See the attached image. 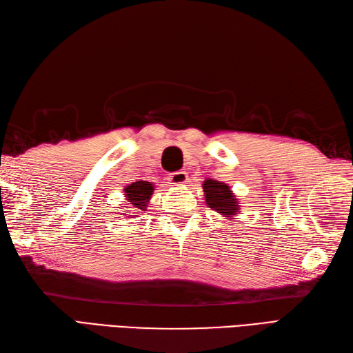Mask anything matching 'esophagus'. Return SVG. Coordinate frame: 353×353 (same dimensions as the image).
I'll use <instances>...</instances> for the list:
<instances>
[{"label": "esophagus", "instance_id": "1", "mask_svg": "<svg viewBox=\"0 0 353 353\" xmlns=\"http://www.w3.org/2000/svg\"><path fill=\"white\" fill-rule=\"evenodd\" d=\"M168 181L170 185H175V187H183L188 183V175L187 172L184 170H179V172H174V174H170L168 176Z\"/></svg>", "mask_w": 353, "mask_h": 353}]
</instances>
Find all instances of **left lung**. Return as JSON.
Wrapping results in <instances>:
<instances>
[{
	"instance_id": "left-lung-1",
	"label": "left lung",
	"mask_w": 353,
	"mask_h": 353,
	"mask_svg": "<svg viewBox=\"0 0 353 353\" xmlns=\"http://www.w3.org/2000/svg\"><path fill=\"white\" fill-rule=\"evenodd\" d=\"M202 187L206 205L210 208L219 211L226 219L235 217V214L239 212L236 196L232 193L228 184L216 181V179H206Z\"/></svg>"
}]
</instances>
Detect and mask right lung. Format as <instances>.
<instances>
[{"instance_id": "1", "label": "right lung", "mask_w": 353, "mask_h": 353, "mask_svg": "<svg viewBox=\"0 0 353 353\" xmlns=\"http://www.w3.org/2000/svg\"><path fill=\"white\" fill-rule=\"evenodd\" d=\"M152 192L154 185L148 181H136L130 185H127L124 188V193L127 202H130L128 203V208L132 211H147ZM125 216L130 217V214H125Z\"/></svg>"}]
</instances>
